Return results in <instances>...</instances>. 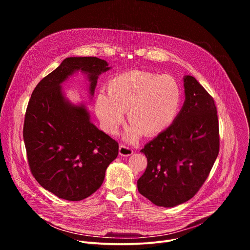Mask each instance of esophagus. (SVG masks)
Returning a JSON list of instances; mask_svg holds the SVG:
<instances>
[{
	"instance_id": "34e87169",
	"label": "esophagus",
	"mask_w": 250,
	"mask_h": 250,
	"mask_svg": "<svg viewBox=\"0 0 250 250\" xmlns=\"http://www.w3.org/2000/svg\"><path fill=\"white\" fill-rule=\"evenodd\" d=\"M119 153L121 156H129L133 153V150L126 146H121L119 148Z\"/></svg>"
}]
</instances>
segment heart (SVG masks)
Masks as SVG:
<instances>
[{"label":"heart","mask_w":250,"mask_h":250,"mask_svg":"<svg viewBox=\"0 0 250 250\" xmlns=\"http://www.w3.org/2000/svg\"><path fill=\"white\" fill-rule=\"evenodd\" d=\"M108 88V93L101 90L96 97V114L104 129L116 134L128 110L131 125L125 136L130 142L164 132L179 115L182 91L170 75L131 70L114 76Z\"/></svg>","instance_id":"obj_1"}]
</instances>
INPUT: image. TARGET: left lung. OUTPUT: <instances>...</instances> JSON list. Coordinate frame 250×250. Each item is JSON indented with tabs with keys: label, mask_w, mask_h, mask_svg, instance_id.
<instances>
[{
	"label": "left lung",
	"mask_w": 250,
	"mask_h": 250,
	"mask_svg": "<svg viewBox=\"0 0 250 250\" xmlns=\"http://www.w3.org/2000/svg\"><path fill=\"white\" fill-rule=\"evenodd\" d=\"M185 102L174 124L140 151L147 167L138 192L159 207L193 198L208 178L220 150L219 121L212 97L193 77H184Z\"/></svg>",
	"instance_id": "1"
}]
</instances>
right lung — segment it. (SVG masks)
<instances>
[{"mask_svg":"<svg viewBox=\"0 0 250 250\" xmlns=\"http://www.w3.org/2000/svg\"><path fill=\"white\" fill-rule=\"evenodd\" d=\"M97 57H68L34 88L23 124L30 171L41 186L60 199L81 201L103 184L119 154V144L91 123L83 104L67 100L61 84L81 71L94 96L99 76L110 70Z\"/></svg>","mask_w":250,"mask_h":250,"instance_id":"right-lung-1","label":"right lung"}]
</instances>
